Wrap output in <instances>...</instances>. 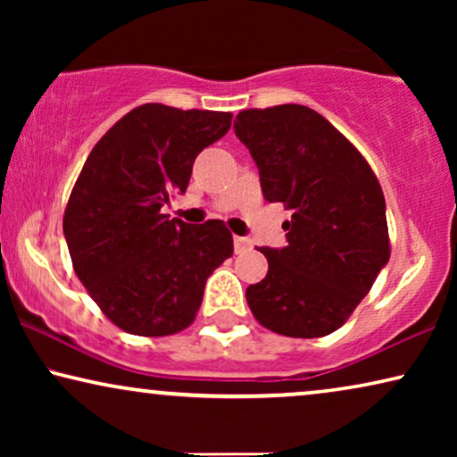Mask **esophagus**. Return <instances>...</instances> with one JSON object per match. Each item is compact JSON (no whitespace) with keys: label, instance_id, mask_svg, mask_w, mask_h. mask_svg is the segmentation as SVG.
<instances>
[{"label":"esophagus","instance_id":"34e87169","mask_svg":"<svg viewBox=\"0 0 457 457\" xmlns=\"http://www.w3.org/2000/svg\"><path fill=\"white\" fill-rule=\"evenodd\" d=\"M235 252L237 253H241V252H245L247 247H252V241L247 239V237H235Z\"/></svg>","mask_w":457,"mask_h":457}]
</instances>
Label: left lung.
Wrapping results in <instances>:
<instances>
[{"instance_id": "1", "label": "left lung", "mask_w": 457, "mask_h": 457, "mask_svg": "<svg viewBox=\"0 0 457 457\" xmlns=\"http://www.w3.org/2000/svg\"><path fill=\"white\" fill-rule=\"evenodd\" d=\"M235 135L260 170L266 202L291 210L283 249L262 247L268 274L247 303L272 333L314 339L335 333L389 262L385 195L358 149L297 104L237 114Z\"/></svg>"}]
</instances>
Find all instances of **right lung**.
Masks as SVG:
<instances>
[{"label": "right lung", "instance_id": "1", "mask_svg": "<svg viewBox=\"0 0 457 457\" xmlns=\"http://www.w3.org/2000/svg\"><path fill=\"white\" fill-rule=\"evenodd\" d=\"M230 112L143 104L91 149L64 212L72 268L118 328L166 337L195 320L205 280L233 255L222 220H168L193 162L230 129Z\"/></svg>", "mask_w": 457, "mask_h": 457}]
</instances>
